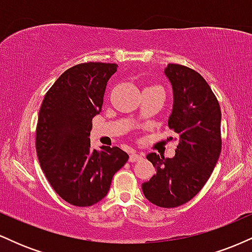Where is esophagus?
Segmentation results:
<instances>
[{
    "label": "esophagus",
    "instance_id": "34e87169",
    "mask_svg": "<svg viewBox=\"0 0 252 252\" xmlns=\"http://www.w3.org/2000/svg\"><path fill=\"white\" fill-rule=\"evenodd\" d=\"M143 156L141 154H137V153H131L129 156V161L130 162H136V161H140L142 160Z\"/></svg>",
    "mask_w": 252,
    "mask_h": 252
}]
</instances>
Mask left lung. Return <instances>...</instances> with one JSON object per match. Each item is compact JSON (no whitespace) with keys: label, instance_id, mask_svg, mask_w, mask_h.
I'll return each instance as SVG.
<instances>
[{"label":"left lung","instance_id":"obj_1","mask_svg":"<svg viewBox=\"0 0 252 252\" xmlns=\"http://www.w3.org/2000/svg\"><path fill=\"white\" fill-rule=\"evenodd\" d=\"M173 90L168 128L179 137L174 158L150 153L156 168L143 182V194L164 209L184 205L200 192L212 174L221 150V112L215 94L198 72L178 63L164 68Z\"/></svg>","mask_w":252,"mask_h":252}]
</instances>
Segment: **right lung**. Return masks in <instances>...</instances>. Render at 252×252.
<instances>
[{"label": "right lung", "mask_w": 252, "mask_h": 252, "mask_svg": "<svg viewBox=\"0 0 252 252\" xmlns=\"http://www.w3.org/2000/svg\"><path fill=\"white\" fill-rule=\"evenodd\" d=\"M117 63H84L68 68L43 98L36 154L53 189L74 206H92L108 194L112 176L128 161L118 147L91 148L92 118L102 111L106 84Z\"/></svg>", "instance_id": "obj_1"}]
</instances>
